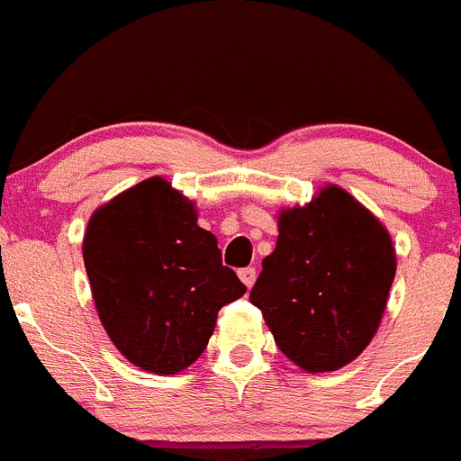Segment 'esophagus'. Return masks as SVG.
I'll return each mask as SVG.
<instances>
[{
	"label": "esophagus",
	"mask_w": 461,
	"mask_h": 461,
	"mask_svg": "<svg viewBox=\"0 0 461 461\" xmlns=\"http://www.w3.org/2000/svg\"><path fill=\"white\" fill-rule=\"evenodd\" d=\"M256 278H258L256 267H244V269H240V280H242V283L247 285V287H253Z\"/></svg>",
	"instance_id": "obj_1"
}]
</instances>
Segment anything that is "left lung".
<instances>
[{
	"mask_svg": "<svg viewBox=\"0 0 461 461\" xmlns=\"http://www.w3.org/2000/svg\"><path fill=\"white\" fill-rule=\"evenodd\" d=\"M396 276L387 228L337 185L280 212L251 303L278 348L310 374L337 371L374 339Z\"/></svg>",
	"mask_w": 461,
	"mask_h": 461,
	"instance_id": "left-lung-1",
	"label": "left lung"
}]
</instances>
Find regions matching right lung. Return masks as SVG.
I'll return each mask as SVG.
<instances>
[{
  "label": "right lung",
  "mask_w": 461,
  "mask_h": 461,
  "mask_svg": "<svg viewBox=\"0 0 461 461\" xmlns=\"http://www.w3.org/2000/svg\"><path fill=\"white\" fill-rule=\"evenodd\" d=\"M92 299L131 365L160 375L190 366L217 312L247 287L221 265L190 199L153 176L96 208L83 238Z\"/></svg>",
  "instance_id": "1"
}]
</instances>
